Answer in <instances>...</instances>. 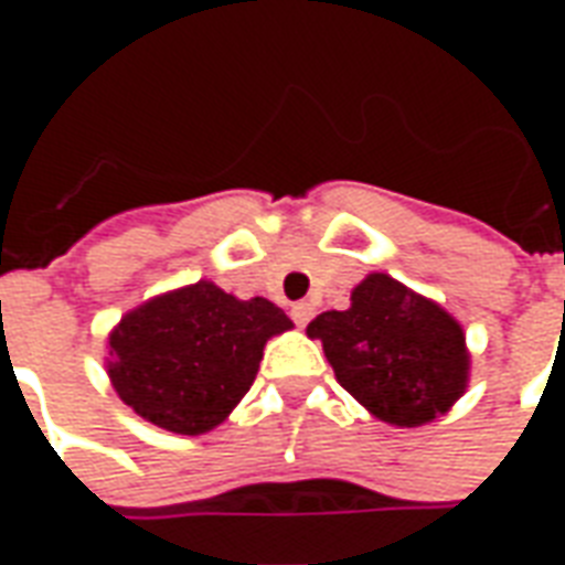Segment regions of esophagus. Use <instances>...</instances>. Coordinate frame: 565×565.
<instances>
[{
    "label": "esophagus",
    "instance_id": "1",
    "mask_svg": "<svg viewBox=\"0 0 565 565\" xmlns=\"http://www.w3.org/2000/svg\"><path fill=\"white\" fill-rule=\"evenodd\" d=\"M311 315H315L311 302H296V306L290 308V318H294L296 327H306L308 320H311Z\"/></svg>",
    "mask_w": 565,
    "mask_h": 565
}]
</instances>
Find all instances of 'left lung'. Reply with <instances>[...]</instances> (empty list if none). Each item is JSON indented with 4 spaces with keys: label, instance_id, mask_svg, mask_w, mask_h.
<instances>
[{
    "label": "left lung",
    "instance_id": "left-lung-1",
    "mask_svg": "<svg viewBox=\"0 0 565 565\" xmlns=\"http://www.w3.org/2000/svg\"><path fill=\"white\" fill-rule=\"evenodd\" d=\"M306 332L320 339L335 381L384 424H429L469 387L472 356L460 320L384 271L366 275L351 306L323 311Z\"/></svg>",
    "mask_w": 565,
    "mask_h": 565
}]
</instances>
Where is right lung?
<instances>
[{
    "mask_svg": "<svg viewBox=\"0 0 565 565\" xmlns=\"http://www.w3.org/2000/svg\"><path fill=\"white\" fill-rule=\"evenodd\" d=\"M287 330L294 320L269 299L196 281L127 311L108 332L105 369L124 405L148 424L202 436L233 415L266 342Z\"/></svg>",
    "mask_w": 565,
    "mask_h": 565,
    "instance_id": "add662e5",
    "label": "right lung"
}]
</instances>
